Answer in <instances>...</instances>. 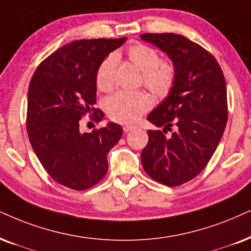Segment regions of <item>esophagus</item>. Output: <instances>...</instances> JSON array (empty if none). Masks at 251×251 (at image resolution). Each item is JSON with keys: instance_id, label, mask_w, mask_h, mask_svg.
I'll return each instance as SVG.
<instances>
[{"instance_id": "obj_1", "label": "esophagus", "mask_w": 251, "mask_h": 251, "mask_svg": "<svg viewBox=\"0 0 251 251\" xmlns=\"http://www.w3.org/2000/svg\"><path fill=\"white\" fill-rule=\"evenodd\" d=\"M133 128H134V126H132V125H124V127H123L124 132H129V131H132Z\"/></svg>"}]
</instances>
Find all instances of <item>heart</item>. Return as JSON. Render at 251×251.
<instances>
[{
  "label": "heart",
  "instance_id": "b5f03b06",
  "mask_svg": "<svg viewBox=\"0 0 251 251\" xmlns=\"http://www.w3.org/2000/svg\"><path fill=\"white\" fill-rule=\"evenodd\" d=\"M132 65L142 73V83L155 96L166 97L176 82V67L170 60L160 59L153 47L134 44L126 52ZM116 56L111 54L103 60L96 73V85L100 91H110L115 85ZM153 105L151 96L136 91H118L105 103L106 113L112 120L122 124L135 123Z\"/></svg>",
  "mask_w": 251,
  "mask_h": 251
}]
</instances>
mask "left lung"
I'll return each instance as SVG.
<instances>
[{
    "mask_svg": "<svg viewBox=\"0 0 251 251\" xmlns=\"http://www.w3.org/2000/svg\"><path fill=\"white\" fill-rule=\"evenodd\" d=\"M140 37L166 53L176 67L174 88L147 117L163 132L147 131L142 167L156 182L177 186L205 169L223 138L228 119L226 81L214 56L188 38L175 33ZM167 130L173 131L171 136L165 135Z\"/></svg>",
    "mask_w": 251,
    "mask_h": 251,
    "instance_id": "1",
    "label": "left lung"
}]
</instances>
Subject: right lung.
Returning a JSON list of instances; mask_svg holds the SVG:
<instances>
[{
  "instance_id": "obj_1",
  "label": "right lung",
  "mask_w": 251,
  "mask_h": 251,
  "mask_svg": "<svg viewBox=\"0 0 251 251\" xmlns=\"http://www.w3.org/2000/svg\"><path fill=\"white\" fill-rule=\"evenodd\" d=\"M118 39H83L60 47L38 66L27 93L26 129L38 160L55 182L69 189L96 185L107 171V153L123 135L109 123L90 133L80 132V119L95 109L96 73L104 59L123 45Z\"/></svg>"
}]
</instances>
